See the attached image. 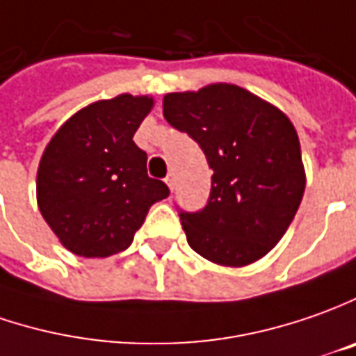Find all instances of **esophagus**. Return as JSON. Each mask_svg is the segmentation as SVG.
Wrapping results in <instances>:
<instances>
[{
	"instance_id": "34e87169",
	"label": "esophagus",
	"mask_w": 356,
	"mask_h": 356,
	"mask_svg": "<svg viewBox=\"0 0 356 356\" xmlns=\"http://www.w3.org/2000/svg\"><path fill=\"white\" fill-rule=\"evenodd\" d=\"M165 183H167V187H169V189L175 191V185H177V181H175V175H167Z\"/></svg>"
}]
</instances>
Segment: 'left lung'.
<instances>
[{
	"label": "left lung",
	"mask_w": 356,
	"mask_h": 356,
	"mask_svg": "<svg viewBox=\"0 0 356 356\" xmlns=\"http://www.w3.org/2000/svg\"><path fill=\"white\" fill-rule=\"evenodd\" d=\"M163 116L201 145L213 169L207 207L179 215L191 248L228 268L264 258L286 234L305 191L289 118L227 82L165 94Z\"/></svg>",
	"instance_id": "1"
}]
</instances>
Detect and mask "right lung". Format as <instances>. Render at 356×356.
<instances>
[{
    "label": "right lung",
    "instance_id": "right-lung-1",
    "mask_svg": "<svg viewBox=\"0 0 356 356\" xmlns=\"http://www.w3.org/2000/svg\"><path fill=\"white\" fill-rule=\"evenodd\" d=\"M152 96L120 94L84 106L56 129L37 169V204L60 244L76 256L126 250L154 202L169 197L147 175L134 134Z\"/></svg>",
    "mask_w": 356,
    "mask_h": 356
}]
</instances>
